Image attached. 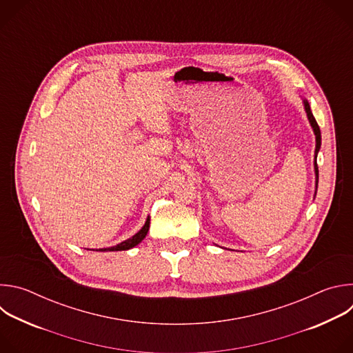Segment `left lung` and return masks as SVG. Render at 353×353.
Segmentation results:
<instances>
[{"mask_svg": "<svg viewBox=\"0 0 353 353\" xmlns=\"http://www.w3.org/2000/svg\"><path fill=\"white\" fill-rule=\"evenodd\" d=\"M303 106H305V112L307 114V119H309V123L313 128V132L316 135V149H314V174H316V191H317V185H319V168H317V155H319V150H320V146H321V132H320V127L310 110V105L306 99H303ZM316 195V192H314Z\"/></svg>", "mask_w": 353, "mask_h": 353, "instance_id": "left-lung-1", "label": "left lung"}]
</instances>
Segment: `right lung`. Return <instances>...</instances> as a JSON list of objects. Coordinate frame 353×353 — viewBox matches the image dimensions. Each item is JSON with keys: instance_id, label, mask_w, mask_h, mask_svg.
Masks as SVG:
<instances>
[{"instance_id": "add662e5", "label": "right lung", "mask_w": 353, "mask_h": 353, "mask_svg": "<svg viewBox=\"0 0 353 353\" xmlns=\"http://www.w3.org/2000/svg\"><path fill=\"white\" fill-rule=\"evenodd\" d=\"M149 223H150V218L148 216L146 221H145V225H143V226L141 228V230H138L132 237H130V239L121 241V243L117 244V245L106 247V248H99V250H96V251H123V250H130V248L138 245V244L145 239V236H146V233H148V230H149Z\"/></svg>"}]
</instances>
